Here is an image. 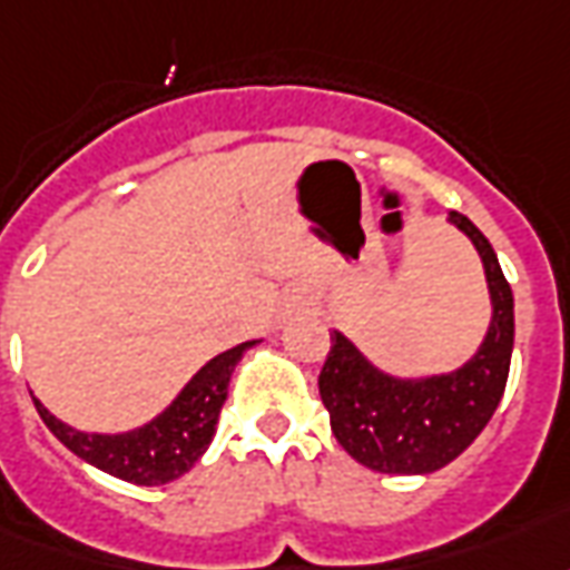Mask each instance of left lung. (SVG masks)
Listing matches in <instances>:
<instances>
[{
  "label": "left lung",
  "mask_w": 570,
  "mask_h": 570,
  "mask_svg": "<svg viewBox=\"0 0 570 570\" xmlns=\"http://www.w3.org/2000/svg\"><path fill=\"white\" fill-rule=\"evenodd\" d=\"M483 261L492 318L483 343L450 373L394 376L376 367L346 334H331L318 392L331 431L352 459L380 473H434L480 438L504 394L513 355V291L495 248L476 224L450 212Z\"/></svg>",
  "instance_id": "left-lung-1"
}]
</instances>
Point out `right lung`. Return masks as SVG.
Masks as SVG:
<instances>
[{
	"label": "right lung",
	"instance_id": "add662e5",
	"mask_svg": "<svg viewBox=\"0 0 570 570\" xmlns=\"http://www.w3.org/2000/svg\"><path fill=\"white\" fill-rule=\"evenodd\" d=\"M257 343L261 340H248L206 361L160 416L120 434L78 431L53 416L39 397H32V404L39 410L41 422L51 428L53 438L87 464L136 485L173 483L185 476L203 459V452L209 450L234 367Z\"/></svg>",
	"mask_w": 570,
	"mask_h": 570
}]
</instances>
